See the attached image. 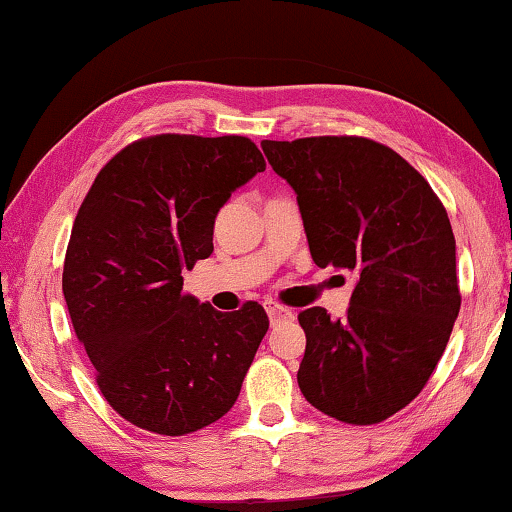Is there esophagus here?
I'll list each match as a JSON object with an SVG mask.
<instances>
[{
	"mask_svg": "<svg viewBox=\"0 0 512 512\" xmlns=\"http://www.w3.org/2000/svg\"><path fill=\"white\" fill-rule=\"evenodd\" d=\"M264 308L269 312V319L271 324H278V322H285V319H292L294 312L285 308V305H280L276 301H264Z\"/></svg>",
	"mask_w": 512,
	"mask_h": 512,
	"instance_id": "obj_1",
	"label": "esophagus"
}]
</instances>
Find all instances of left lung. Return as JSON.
<instances>
[{
    "instance_id": "1",
    "label": "left lung",
    "mask_w": 512,
    "mask_h": 512,
    "mask_svg": "<svg viewBox=\"0 0 512 512\" xmlns=\"http://www.w3.org/2000/svg\"><path fill=\"white\" fill-rule=\"evenodd\" d=\"M299 200L317 266L356 278L345 317L299 315L303 398L342 423L386 421L423 391L460 312L444 204L407 160L365 137L262 140Z\"/></svg>"
}]
</instances>
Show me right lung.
I'll return each instance as SVG.
<instances>
[{
    "label": "right lung",
    "mask_w": 512,
    "mask_h": 512,
    "mask_svg": "<svg viewBox=\"0 0 512 512\" xmlns=\"http://www.w3.org/2000/svg\"><path fill=\"white\" fill-rule=\"evenodd\" d=\"M241 135H154L98 172L75 216L61 289L110 407L181 437L234 407L269 331L259 303L220 312L183 294V269L213 253V223L264 172Z\"/></svg>",
    "instance_id": "1"
}]
</instances>
